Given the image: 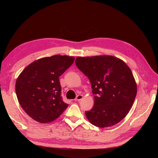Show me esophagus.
Wrapping results in <instances>:
<instances>
[{"label": "esophagus", "instance_id": "34e87169", "mask_svg": "<svg viewBox=\"0 0 158 158\" xmlns=\"http://www.w3.org/2000/svg\"><path fill=\"white\" fill-rule=\"evenodd\" d=\"M82 98H83V95L79 94V95L77 96V97H76V98L75 99V101H79V100H81Z\"/></svg>", "mask_w": 158, "mask_h": 158}]
</instances>
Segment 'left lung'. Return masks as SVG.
I'll use <instances>...</instances> for the list:
<instances>
[{
    "label": "left lung",
    "mask_w": 158,
    "mask_h": 158,
    "mask_svg": "<svg viewBox=\"0 0 158 158\" xmlns=\"http://www.w3.org/2000/svg\"><path fill=\"white\" fill-rule=\"evenodd\" d=\"M75 64L91 83L94 105L85 115L99 127L119 123L129 113L137 87L130 69L112 56L78 57Z\"/></svg>",
    "instance_id": "left-lung-1"
}]
</instances>
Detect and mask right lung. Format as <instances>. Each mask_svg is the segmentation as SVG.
<instances>
[{"instance_id": "1", "label": "right lung", "mask_w": 158, "mask_h": 158, "mask_svg": "<svg viewBox=\"0 0 158 158\" xmlns=\"http://www.w3.org/2000/svg\"><path fill=\"white\" fill-rule=\"evenodd\" d=\"M75 58L55 55L32 62L15 83L17 98L23 110L40 123H49L61 115L68 104L62 100L59 77L73 64Z\"/></svg>"}]
</instances>
